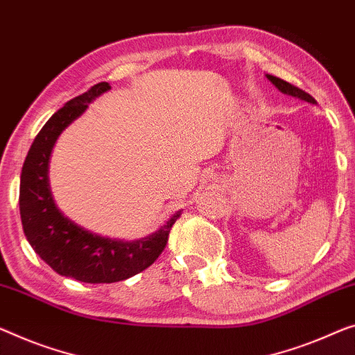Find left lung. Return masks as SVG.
<instances>
[{
    "label": "left lung",
    "instance_id": "left-lung-1",
    "mask_svg": "<svg viewBox=\"0 0 355 355\" xmlns=\"http://www.w3.org/2000/svg\"><path fill=\"white\" fill-rule=\"evenodd\" d=\"M269 81H271L274 86H276L280 92L287 94V95H292V97H298L301 100H304V102H309V103H317L315 100L311 97L308 92H304L303 89L293 86V84H290L287 81H284V79H280L277 76H272V75H266Z\"/></svg>",
    "mask_w": 355,
    "mask_h": 355
}]
</instances>
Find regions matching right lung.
Segmentation results:
<instances>
[{
	"label": "right lung",
	"instance_id": "add662e5",
	"mask_svg": "<svg viewBox=\"0 0 355 355\" xmlns=\"http://www.w3.org/2000/svg\"><path fill=\"white\" fill-rule=\"evenodd\" d=\"M110 89L108 83L95 84L52 114L31 144L20 175V218L30 245L60 276L86 284L119 282L145 271L162 253L172 225L182 215L173 214L159 231L145 239L123 242L79 228L55 207L47 182V164L57 137L92 100Z\"/></svg>",
	"mask_w": 355,
	"mask_h": 355
}]
</instances>
